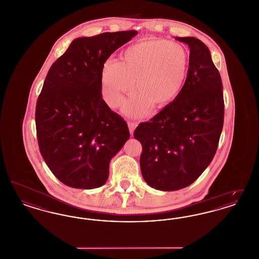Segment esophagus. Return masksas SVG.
<instances>
[{
	"instance_id": "obj_1",
	"label": "esophagus",
	"mask_w": 259,
	"mask_h": 259,
	"mask_svg": "<svg viewBox=\"0 0 259 259\" xmlns=\"http://www.w3.org/2000/svg\"><path fill=\"white\" fill-rule=\"evenodd\" d=\"M137 125H138L137 122H128V128H129V132H130L131 135H133Z\"/></svg>"
}]
</instances>
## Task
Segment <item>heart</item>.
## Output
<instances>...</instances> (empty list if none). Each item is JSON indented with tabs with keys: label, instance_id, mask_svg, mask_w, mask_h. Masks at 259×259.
Returning a JSON list of instances; mask_svg holds the SVG:
<instances>
[{
	"label": "heart",
	"instance_id": "obj_1",
	"mask_svg": "<svg viewBox=\"0 0 259 259\" xmlns=\"http://www.w3.org/2000/svg\"><path fill=\"white\" fill-rule=\"evenodd\" d=\"M189 68L184 46L163 38L143 39L121 52L120 61L107 60L101 70L102 93L111 108L118 107L133 83L136 95L123 112L141 117L152 107L164 109L180 95Z\"/></svg>",
	"mask_w": 259,
	"mask_h": 259
}]
</instances>
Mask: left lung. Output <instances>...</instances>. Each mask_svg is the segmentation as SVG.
<instances>
[{
	"label": "left lung",
	"instance_id": "8db88e82",
	"mask_svg": "<svg viewBox=\"0 0 259 259\" xmlns=\"http://www.w3.org/2000/svg\"><path fill=\"white\" fill-rule=\"evenodd\" d=\"M176 39L190 49L184 87L172 104L134 132L143 147V178L162 191L187 187L206 170L217 152L224 119L222 77L208 47L194 37Z\"/></svg>",
	"mask_w": 259,
	"mask_h": 259
}]
</instances>
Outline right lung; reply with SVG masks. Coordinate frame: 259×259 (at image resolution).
I'll use <instances>...</instances> for the list:
<instances>
[{
    "label": "right lung",
    "instance_id": "1",
    "mask_svg": "<svg viewBox=\"0 0 259 259\" xmlns=\"http://www.w3.org/2000/svg\"><path fill=\"white\" fill-rule=\"evenodd\" d=\"M137 31L77 37L52 64L36 107L39 151L64 185L93 189L106 184L111 158L130 133L102 98V66Z\"/></svg>",
    "mask_w": 259,
    "mask_h": 259
}]
</instances>
